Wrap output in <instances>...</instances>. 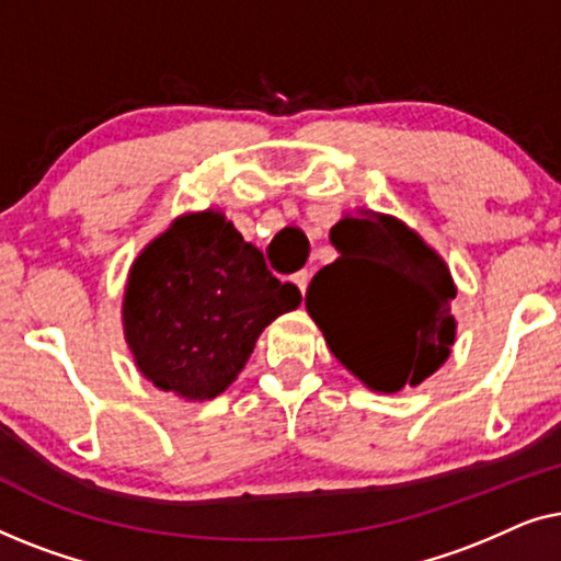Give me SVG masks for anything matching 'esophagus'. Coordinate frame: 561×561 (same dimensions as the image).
I'll list each match as a JSON object with an SVG mask.
<instances>
[{"mask_svg":"<svg viewBox=\"0 0 561 561\" xmlns=\"http://www.w3.org/2000/svg\"><path fill=\"white\" fill-rule=\"evenodd\" d=\"M309 278H311L309 273L298 271V273L290 275V283H294V286H296L298 290H301V296H304V294H306V286H309Z\"/></svg>","mask_w":561,"mask_h":561,"instance_id":"34e87169","label":"esophagus"}]
</instances>
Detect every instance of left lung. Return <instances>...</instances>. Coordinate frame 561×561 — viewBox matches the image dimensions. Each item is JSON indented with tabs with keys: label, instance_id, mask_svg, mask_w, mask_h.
<instances>
[{
	"label": "left lung",
	"instance_id": "1",
	"mask_svg": "<svg viewBox=\"0 0 561 561\" xmlns=\"http://www.w3.org/2000/svg\"><path fill=\"white\" fill-rule=\"evenodd\" d=\"M329 240L340 257L306 290V311L329 350L378 393L424 382L449 357L457 334L447 263L388 214H347Z\"/></svg>",
	"mask_w": 561,
	"mask_h": 561
}]
</instances>
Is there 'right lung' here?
I'll return each mask as SVG.
<instances>
[{
    "instance_id": "right-lung-1",
    "label": "right lung",
    "mask_w": 561,
    "mask_h": 561,
    "mask_svg": "<svg viewBox=\"0 0 561 561\" xmlns=\"http://www.w3.org/2000/svg\"><path fill=\"white\" fill-rule=\"evenodd\" d=\"M301 304L221 211L183 214L129 267L125 340L152 386L211 401L242 373L263 329Z\"/></svg>"
}]
</instances>
